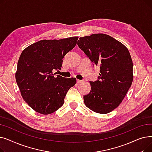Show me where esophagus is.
Masks as SVG:
<instances>
[{
    "label": "esophagus",
    "mask_w": 152,
    "mask_h": 152,
    "mask_svg": "<svg viewBox=\"0 0 152 152\" xmlns=\"http://www.w3.org/2000/svg\"><path fill=\"white\" fill-rule=\"evenodd\" d=\"M83 82V80H79V79H77V83H81Z\"/></svg>",
    "instance_id": "34e87169"
}]
</instances>
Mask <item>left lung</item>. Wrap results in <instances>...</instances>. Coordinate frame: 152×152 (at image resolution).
<instances>
[{"label":"left lung","mask_w":152,"mask_h":152,"mask_svg":"<svg viewBox=\"0 0 152 152\" xmlns=\"http://www.w3.org/2000/svg\"><path fill=\"white\" fill-rule=\"evenodd\" d=\"M77 44L100 68L98 80L89 82L91 89L84 96L85 105L94 112L108 113L119 105L131 86L130 53L121 42L105 34L80 37Z\"/></svg>","instance_id":"8db88e82"}]
</instances>
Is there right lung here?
<instances>
[{"label": "right lung", "mask_w": 152, "mask_h": 152, "mask_svg": "<svg viewBox=\"0 0 152 152\" xmlns=\"http://www.w3.org/2000/svg\"><path fill=\"white\" fill-rule=\"evenodd\" d=\"M78 37L41 40L23 50L15 73L21 96L28 105L42 115L51 114L64 103L68 91L75 85V77L55 76L65 55L75 47Z\"/></svg>", "instance_id": "1"}]
</instances>
